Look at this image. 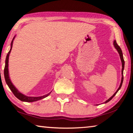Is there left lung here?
Segmentation results:
<instances>
[{
	"label": "left lung",
	"instance_id": "left-lung-1",
	"mask_svg": "<svg viewBox=\"0 0 133 133\" xmlns=\"http://www.w3.org/2000/svg\"><path fill=\"white\" fill-rule=\"evenodd\" d=\"M114 47H115V48L117 49V50L118 51V52L119 53V55H120V58H121V63H122V70H121V75H122V78H121V83H120V87H118V89H117V90L116 91V93H114L113 95H112L111 97H110L109 99H108V100L107 101H105V103H107V102H109V101H110L111 100V99L114 97V96L116 95V94H117V93L118 91L120 89L121 85H122V84H123V70H124V58H123V53H122V50H121V48H120V46H118V45L117 44V42L116 40H114Z\"/></svg>",
	"mask_w": 133,
	"mask_h": 133
}]
</instances>
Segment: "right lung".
Returning <instances> with one entry per match:
<instances>
[{
    "mask_svg": "<svg viewBox=\"0 0 133 133\" xmlns=\"http://www.w3.org/2000/svg\"><path fill=\"white\" fill-rule=\"evenodd\" d=\"M15 39V37H13V39L12 41V43H11V48L10 50L9 51L8 54L7 55V56H6V62H5V67H4V78H5L6 82L7 83L9 87V89L11 90V91H12V93L16 97L19 99L20 100L22 101V102H35V101H37L39 100H41L42 98H44L45 97H46L47 96H48L49 94H50L49 93L46 95L43 96L41 97H28L26 96L23 95V94H22L21 93L17 90L16 88L13 85V84L11 82V81L10 80L9 76V71H8V62H9V54L10 53V51L12 50V46H13V40Z\"/></svg>",
    "mask_w": 133,
    "mask_h": 133,
    "instance_id": "right-lung-1",
    "label": "right lung"
}]
</instances>
